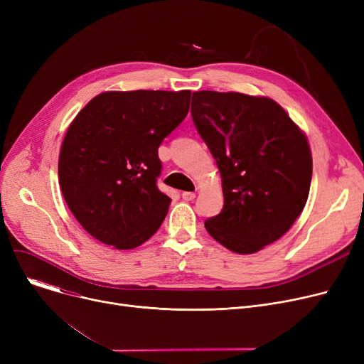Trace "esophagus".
Here are the masks:
<instances>
[{"instance_id":"obj_1","label":"esophagus","mask_w":364,"mask_h":364,"mask_svg":"<svg viewBox=\"0 0 364 364\" xmlns=\"http://www.w3.org/2000/svg\"><path fill=\"white\" fill-rule=\"evenodd\" d=\"M181 198L188 202V200H193L196 198V193H193V192H183Z\"/></svg>"}]
</instances>
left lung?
Wrapping results in <instances>:
<instances>
[{"label":"left lung","instance_id":"1","mask_svg":"<svg viewBox=\"0 0 364 364\" xmlns=\"http://www.w3.org/2000/svg\"><path fill=\"white\" fill-rule=\"evenodd\" d=\"M192 118L221 174L224 208L206 232L247 255L280 239L307 203L313 158L309 140L269 97L195 91Z\"/></svg>","mask_w":364,"mask_h":364}]
</instances>
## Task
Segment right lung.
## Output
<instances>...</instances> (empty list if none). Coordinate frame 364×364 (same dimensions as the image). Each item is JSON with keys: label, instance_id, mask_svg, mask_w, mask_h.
Listing matches in <instances>:
<instances>
[{"label": "right lung", "instance_id": "add662e5", "mask_svg": "<svg viewBox=\"0 0 364 364\" xmlns=\"http://www.w3.org/2000/svg\"><path fill=\"white\" fill-rule=\"evenodd\" d=\"M192 91H106L69 125L59 184L73 217L117 250H132L158 232L171 199L156 186L158 149L187 117Z\"/></svg>", "mask_w": 364, "mask_h": 364}]
</instances>
